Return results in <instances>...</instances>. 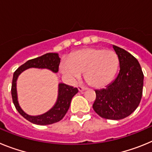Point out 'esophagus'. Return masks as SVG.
Instances as JSON below:
<instances>
[{
    "label": "esophagus",
    "instance_id": "esophagus-1",
    "mask_svg": "<svg viewBox=\"0 0 152 152\" xmlns=\"http://www.w3.org/2000/svg\"><path fill=\"white\" fill-rule=\"evenodd\" d=\"M78 88V91H80V92H82V91H84V90L87 89L85 87H83V86H80V85L78 86V88Z\"/></svg>",
    "mask_w": 152,
    "mask_h": 152
}]
</instances>
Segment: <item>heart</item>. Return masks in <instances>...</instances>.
<instances>
[{"mask_svg": "<svg viewBox=\"0 0 152 152\" xmlns=\"http://www.w3.org/2000/svg\"><path fill=\"white\" fill-rule=\"evenodd\" d=\"M119 66L115 52L97 48H88L72 52L68 62L61 64V71L72 80L85 74L87 82L95 88L107 85L114 77Z\"/></svg>", "mask_w": 152, "mask_h": 152, "instance_id": "1", "label": "heart"}]
</instances>
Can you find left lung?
Returning <instances> with one entry per match:
<instances>
[{"label": "left lung", "mask_w": 152, "mask_h": 152, "mask_svg": "<svg viewBox=\"0 0 152 152\" xmlns=\"http://www.w3.org/2000/svg\"><path fill=\"white\" fill-rule=\"evenodd\" d=\"M113 47L119 58V72L106 88L95 91L93 108L102 118L118 120L129 116L139 105L144 75L132 55L116 45Z\"/></svg>", "instance_id": "8db88e82"}]
</instances>
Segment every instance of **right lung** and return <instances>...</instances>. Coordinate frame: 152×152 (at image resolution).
<instances>
[{"instance_id": "add662e5", "label": "right lung", "mask_w": 152, "mask_h": 152, "mask_svg": "<svg viewBox=\"0 0 152 152\" xmlns=\"http://www.w3.org/2000/svg\"><path fill=\"white\" fill-rule=\"evenodd\" d=\"M59 64L60 58L57 53H46L40 57L27 61L26 63H24L23 64L19 67L13 73L11 86V95L13 103L19 113L30 123L45 126V125H50L60 121L68 112L72 97L78 92V90L77 88L71 87L67 84H59L58 85V96L56 105L52 107L50 110L42 115L36 116H29L22 110V109L20 107L18 101H17V88H16V82H17V77L23 71L29 68H48L56 73L58 71Z\"/></svg>"}]
</instances>
